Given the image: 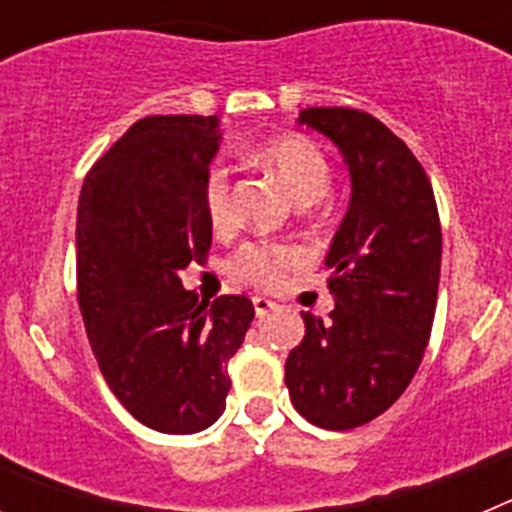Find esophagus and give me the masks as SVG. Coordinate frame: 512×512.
Wrapping results in <instances>:
<instances>
[{"label": "esophagus", "instance_id": "1", "mask_svg": "<svg viewBox=\"0 0 512 512\" xmlns=\"http://www.w3.org/2000/svg\"><path fill=\"white\" fill-rule=\"evenodd\" d=\"M274 307H277V302L266 300V297H253V310H256V315H259V318H264L266 312H271Z\"/></svg>", "mask_w": 512, "mask_h": 512}]
</instances>
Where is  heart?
<instances>
[{
	"mask_svg": "<svg viewBox=\"0 0 512 512\" xmlns=\"http://www.w3.org/2000/svg\"><path fill=\"white\" fill-rule=\"evenodd\" d=\"M256 161L282 179L284 187L300 202L318 200L330 184V164L320 143L302 133H284L264 140L253 151ZM202 212L212 230H228L233 225L230 176L223 166H212L202 179ZM305 261L302 251L287 243L253 241L246 243L230 261V271L241 282L259 289H277L292 269Z\"/></svg>",
	"mask_w": 512,
	"mask_h": 512,
	"instance_id": "heart-1",
	"label": "heart"
}]
</instances>
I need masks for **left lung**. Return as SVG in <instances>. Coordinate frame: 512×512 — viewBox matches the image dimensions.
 Listing matches in <instances>:
<instances>
[{"instance_id":"8db88e82","label":"left lung","mask_w":512,"mask_h":512,"mask_svg":"<svg viewBox=\"0 0 512 512\" xmlns=\"http://www.w3.org/2000/svg\"><path fill=\"white\" fill-rule=\"evenodd\" d=\"M351 171V207L325 264L336 310L302 315L284 364L292 405L312 425L351 431L395 405L423 361L436 315L441 220L431 179L384 122L354 107H307Z\"/></svg>"}]
</instances>
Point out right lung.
<instances>
[{
    "instance_id": "add662e5",
    "label": "right lung",
    "mask_w": 512,
    "mask_h": 512,
    "mask_svg": "<svg viewBox=\"0 0 512 512\" xmlns=\"http://www.w3.org/2000/svg\"><path fill=\"white\" fill-rule=\"evenodd\" d=\"M220 146L217 117H143L89 169L76 212V295L99 372L135 420L197 433L225 410L228 361L253 302H200L179 271L205 264L200 189Z\"/></svg>"
}]
</instances>
